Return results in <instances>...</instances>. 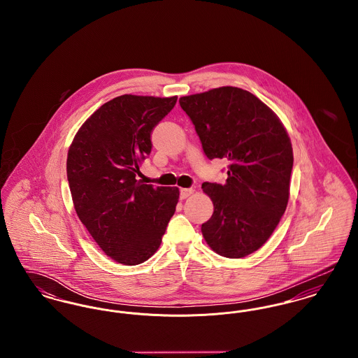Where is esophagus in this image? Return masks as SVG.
Listing matches in <instances>:
<instances>
[{"mask_svg": "<svg viewBox=\"0 0 358 358\" xmlns=\"http://www.w3.org/2000/svg\"><path fill=\"white\" fill-rule=\"evenodd\" d=\"M193 192H194V190H193L192 187H182V189H180V199H181V200H185Z\"/></svg>", "mask_w": 358, "mask_h": 358, "instance_id": "34e87169", "label": "esophagus"}]
</instances>
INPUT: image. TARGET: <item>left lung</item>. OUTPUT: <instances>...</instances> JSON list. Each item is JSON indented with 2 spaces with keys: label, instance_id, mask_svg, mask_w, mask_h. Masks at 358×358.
I'll list each match as a JSON object with an SVG mask.
<instances>
[{
  "label": "left lung",
  "instance_id": "obj_1",
  "mask_svg": "<svg viewBox=\"0 0 358 358\" xmlns=\"http://www.w3.org/2000/svg\"><path fill=\"white\" fill-rule=\"evenodd\" d=\"M180 106L205 155L229 161L224 184H203L213 203L203 236L219 255H250L273 235L289 203L294 157L287 131L271 108L238 87L182 96Z\"/></svg>",
  "mask_w": 358,
  "mask_h": 358
}]
</instances>
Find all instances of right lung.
Segmentation results:
<instances>
[{"label":"right lung","mask_w":358,"mask_h":358,"mask_svg":"<svg viewBox=\"0 0 358 358\" xmlns=\"http://www.w3.org/2000/svg\"><path fill=\"white\" fill-rule=\"evenodd\" d=\"M177 96L120 95L101 106L69 146L67 177L75 210L103 252L124 266L158 250L176 212L178 187L136 180L152 133Z\"/></svg>","instance_id":"obj_1"}]
</instances>
